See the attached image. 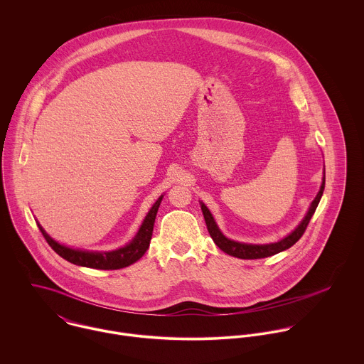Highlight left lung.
Segmentation results:
<instances>
[{
    "instance_id": "left-lung-1",
    "label": "left lung",
    "mask_w": 364,
    "mask_h": 364,
    "mask_svg": "<svg viewBox=\"0 0 364 364\" xmlns=\"http://www.w3.org/2000/svg\"><path fill=\"white\" fill-rule=\"evenodd\" d=\"M323 188H325V169H323V176H322L321 188H319L315 199L312 200L311 206L309 208L307 214L304 215V218L300 221V224L290 234H287L280 241L270 242V244H245V242H238V241L227 238L220 231V228H218L213 214L210 213V210H208V206L203 202H200V208H202L203 217H205V221H206V225H208V234L213 238L214 244L223 252H225V254H228L231 257L240 258V259H260V258H267V257H272V255H276V254H279L282 251L289 250L290 247H293L301 238V235L304 234V231H306V228H307V225H309V223L311 220L312 214L315 213V208H316L321 198H322Z\"/></svg>"
}]
</instances>
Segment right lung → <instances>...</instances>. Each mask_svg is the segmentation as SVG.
I'll return each mask as SVG.
<instances>
[{
  "instance_id": "right-lung-1",
  "label": "right lung",
  "mask_w": 364,
  "mask_h": 364,
  "mask_svg": "<svg viewBox=\"0 0 364 364\" xmlns=\"http://www.w3.org/2000/svg\"><path fill=\"white\" fill-rule=\"evenodd\" d=\"M164 195L158 198L153 208L147 213L146 218L143 220L137 234L134 238L126 244L122 248L113 250V251H87V250H77V248H70L65 247L55 240L43 230L41 224L39 228L46 238L48 244L52 247L55 254H58L63 259L68 260L74 264L84 266V267H92V269H101V270H114V269H122L126 266L133 264L134 262L140 259L149 250L151 235H153V228H154V221H156V211L161 205Z\"/></svg>"
}]
</instances>
